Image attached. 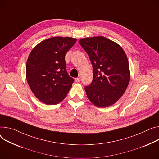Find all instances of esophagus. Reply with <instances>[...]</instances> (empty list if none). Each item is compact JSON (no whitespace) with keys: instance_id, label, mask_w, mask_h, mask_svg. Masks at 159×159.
I'll use <instances>...</instances> for the list:
<instances>
[{"instance_id":"obj_1","label":"esophagus","mask_w":159,"mask_h":159,"mask_svg":"<svg viewBox=\"0 0 159 159\" xmlns=\"http://www.w3.org/2000/svg\"><path fill=\"white\" fill-rule=\"evenodd\" d=\"M75 80L76 82H79L80 81V77H77V78H75Z\"/></svg>"}]
</instances>
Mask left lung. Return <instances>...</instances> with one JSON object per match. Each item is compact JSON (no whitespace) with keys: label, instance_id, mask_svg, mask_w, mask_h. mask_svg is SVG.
I'll use <instances>...</instances> for the list:
<instances>
[{"label":"left lung","instance_id":"1","mask_svg":"<svg viewBox=\"0 0 159 159\" xmlns=\"http://www.w3.org/2000/svg\"><path fill=\"white\" fill-rule=\"evenodd\" d=\"M79 43L93 68V81L85 87L88 99L99 107L113 105L124 94L130 79L125 52L118 44L103 36L83 38Z\"/></svg>","mask_w":159,"mask_h":159}]
</instances>
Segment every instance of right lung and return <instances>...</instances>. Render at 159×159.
<instances>
[{"instance_id": "obj_1", "label": "right lung", "mask_w": 159, "mask_h": 159, "mask_svg": "<svg viewBox=\"0 0 159 159\" xmlns=\"http://www.w3.org/2000/svg\"><path fill=\"white\" fill-rule=\"evenodd\" d=\"M76 41L70 37H53L40 42L30 53L26 78L41 102L55 105L66 97L74 80L66 71L65 55Z\"/></svg>"}]
</instances>
